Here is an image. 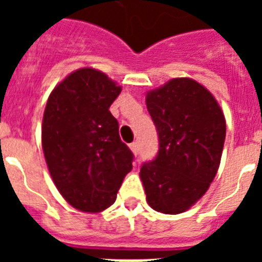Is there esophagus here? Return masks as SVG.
Segmentation results:
<instances>
[{
  "mask_svg": "<svg viewBox=\"0 0 262 262\" xmlns=\"http://www.w3.org/2000/svg\"><path fill=\"white\" fill-rule=\"evenodd\" d=\"M129 147H130V149H132V152H133V154H135V155H137V154H139V144L136 143H132L130 145H129Z\"/></svg>",
  "mask_w": 262,
  "mask_h": 262,
  "instance_id": "1",
  "label": "esophagus"
}]
</instances>
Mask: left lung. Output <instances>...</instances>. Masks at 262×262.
Listing matches in <instances>:
<instances>
[{
  "label": "left lung",
  "mask_w": 262,
  "mask_h": 262,
  "mask_svg": "<svg viewBox=\"0 0 262 262\" xmlns=\"http://www.w3.org/2000/svg\"><path fill=\"white\" fill-rule=\"evenodd\" d=\"M147 108L159 136V152L140 178L152 209L177 215L199 201L219 168L226 119L207 88L178 77L148 91Z\"/></svg>",
  "instance_id": "obj_1"
}]
</instances>
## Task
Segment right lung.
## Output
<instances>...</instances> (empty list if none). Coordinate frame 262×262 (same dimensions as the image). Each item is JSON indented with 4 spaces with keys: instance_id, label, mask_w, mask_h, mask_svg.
<instances>
[{
    "instance_id": "obj_1",
    "label": "right lung",
    "mask_w": 262,
    "mask_h": 262,
    "mask_svg": "<svg viewBox=\"0 0 262 262\" xmlns=\"http://www.w3.org/2000/svg\"><path fill=\"white\" fill-rule=\"evenodd\" d=\"M122 88L94 68L72 72L51 91L42 147L58 191L72 207L102 212L113 205L133 154L119 139L111 103Z\"/></svg>"
}]
</instances>
